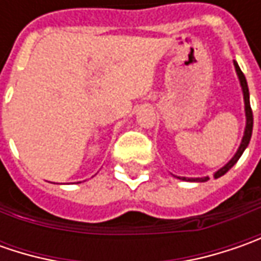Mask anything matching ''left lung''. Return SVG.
Instances as JSON below:
<instances>
[{
    "label": "left lung",
    "instance_id": "left-lung-1",
    "mask_svg": "<svg viewBox=\"0 0 261 261\" xmlns=\"http://www.w3.org/2000/svg\"><path fill=\"white\" fill-rule=\"evenodd\" d=\"M234 66H236V72L238 75V80H240V86H241V90H243V97H244V112H246V127H244V135H243V139H241V144L238 146L237 152L234 154V156L226 163L225 166L221 167L218 171L214 173V178H219L221 175H224L226 171H229L232 167L236 166V163L240 160V156L243 155V152L246 151V148L250 144V139H251V134H253V112H251V106H250V93H248V86H247V80L243 71L240 69V66L234 61ZM180 180H185V181H196V183H203V181H207L209 177H180V175H174Z\"/></svg>",
    "mask_w": 261,
    "mask_h": 261
}]
</instances>
